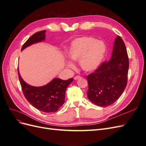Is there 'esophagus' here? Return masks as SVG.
Listing matches in <instances>:
<instances>
[{
    "instance_id": "esophagus-1",
    "label": "esophagus",
    "mask_w": 146,
    "mask_h": 146,
    "mask_svg": "<svg viewBox=\"0 0 146 146\" xmlns=\"http://www.w3.org/2000/svg\"><path fill=\"white\" fill-rule=\"evenodd\" d=\"M81 78V77L80 76H76L74 77V80H78V79H79V78Z\"/></svg>"
}]
</instances>
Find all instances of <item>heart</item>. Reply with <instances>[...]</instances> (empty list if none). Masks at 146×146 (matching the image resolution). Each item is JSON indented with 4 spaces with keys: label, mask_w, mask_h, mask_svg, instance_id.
<instances>
[{
    "label": "heart",
    "mask_w": 146,
    "mask_h": 146,
    "mask_svg": "<svg viewBox=\"0 0 146 146\" xmlns=\"http://www.w3.org/2000/svg\"><path fill=\"white\" fill-rule=\"evenodd\" d=\"M106 52L104 44L91 36L78 38L72 41L68 52L69 58L72 61H78L82 69L85 71H93L102 61ZM68 68L74 69L75 66L67 62Z\"/></svg>",
    "instance_id": "1"
}]
</instances>
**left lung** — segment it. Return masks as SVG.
Returning a JSON list of instances; mask_svg holds the SVG:
<instances>
[{
  "label": "left lung",
  "instance_id": "obj_1",
  "mask_svg": "<svg viewBox=\"0 0 146 146\" xmlns=\"http://www.w3.org/2000/svg\"><path fill=\"white\" fill-rule=\"evenodd\" d=\"M129 68L125 43L121 36H117L111 59L104 61L87 76L89 100L100 107H107L115 102L127 86Z\"/></svg>",
  "mask_w": 146,
  "mask_h": 146
}]
</instances>
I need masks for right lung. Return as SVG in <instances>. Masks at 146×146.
<instances>
[{
    "label": "right lung",
    "mask_w": 146,
    "mask_h": 146,
    "mask_svg": "<svg viewBox=\"0 0 146 146\" xmlns=\"http://www.w3.org/2000/svg\"><path fill=\"white\" fill-rule=\"evenodd\" d=\"M46 32L44 30L34 33L24 44L21 50L33 44L44 40ZM17 72L25 99L35 108L46 113L55 112L63 105L66 88L73 81V78L67 80L55 78L46 85L35 87L23 80L20 76L19 69H17Z\"/></svg>",
    "instance_id": "1"
}]
</instances>
